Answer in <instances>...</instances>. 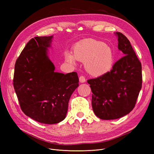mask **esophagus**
Returning <instances> with one entry per match:
<instances>
[{
	"label": "esophagus",
	"mask_w": 154,
	"mask_h": 154,
	"mask_svg": "<svg viewBox=\"0 0 154 154\" xmlns=\"http://www.w3.org/2000/svg\"><path fill=\"white\" fill-rule=\"evenodd\" d=\"M79 80H80V83H84V82H86L85 78L83 76H80V78H79Z\"/></svg>",
	"instance_id": "obj_1"
}]
</instances>
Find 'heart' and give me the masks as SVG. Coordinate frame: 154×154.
<instances>
[{"label": "heart", "instance_id": "obj_1", "mask_svg": "<svg viewBox=\"0 0 154 154\" xmlns=\"http://www.w3.org/2000/svg\"><path fill=\"white\" fill-rule=\"evenodd\" d=\"M66 61L74 64L75 59L85 62L87 71L92 75H101L111 69L113 64L112 49L102 42L87 40L75 45L73 55L69 53L65 54Z\"/></svg>", "mask_w": 154, "mask_h": 154}]
</instances>
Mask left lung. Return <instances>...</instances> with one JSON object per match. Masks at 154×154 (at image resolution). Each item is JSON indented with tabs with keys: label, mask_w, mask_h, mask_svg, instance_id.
<instances>
[{
	"label": "left lung",
	"mask_w": 154,
	"mask_h": 154,
	"mask_svg": "<svg viewBox=\"0 0 154 154\" xmlns=\"http://www.w3.org/2000/svg\"><path fill=\"white\" fill-rule=\"evenodd\" d=\"M118 49L125 54L110 71L87 80L92 92V106L97 117L115 119L128 114L134 108L142 87L141 63L130 41L116 32Z\"/></svg>",
	"instance_id": "8db88e82"
}]
</instances>
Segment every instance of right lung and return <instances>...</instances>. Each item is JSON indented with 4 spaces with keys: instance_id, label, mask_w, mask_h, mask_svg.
Masks as SVG:
<instances>
[{
    "instance_id": "1",
    "label": "right lung",
    "mask_w": 154,
    "mask_h": 154,
    "mask_svg": "<svg viewBox=\"0 0 154 154\" xmlns=\"http://www.w3.org/2000/svg\"><path fill=\"white\" fill-rule=\"evenodd\" d=\"M53 36L31 39L17 58L13 86L26 116L44 124L61 122L67 112L72 92L78 87V74L54 72L48 56Z\"/></svg>"
}]
</instances>
